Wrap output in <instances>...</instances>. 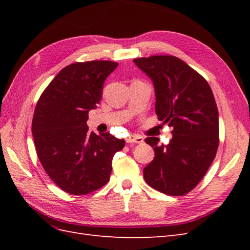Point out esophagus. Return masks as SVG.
Instances as JSON below:
<instances>
[{
    "instance_id": "1",
    "label": "esophagus",
    "mask_w": 250,
    "mask_h": 250,
    "mask_svg": "<svg viewBox=\"0 0 250 250\" xmlns=\"http://www.w3.org/2000/svg\"><path fill=\"white\" fill-rule=\"evenodd\" d=\"M126 142L129 143V144H133V143H137V144H142L144 142L143 138L140 137V135H137V134H130L129 137H128L126 139Z\"/></svg>"
}]
</instances>
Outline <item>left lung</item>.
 <instances>
[{
  "instance_id": "obj_1",
  "label": "left lung",
  "mask_w": 250,
  "mask_h": 250,
  "mask_svg": "<svg viewBox=\"0 0 250 250\" xmlns=\"http://www.w3.org/2000/svg\"><path fill=\"white\" fill-rule=\"evenodd\" d=\"M153 81L155 112L172 127L168 145L146 138L154 160L144 168V178L155 190L171 196L191 192L206 175L219 146V115L208 81L184 60L172 55L133 59Z\"/></svg>"
}]
</instances>
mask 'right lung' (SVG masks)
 <instances>
[{"label": "right lung", "instance_id": "1", "mask_svg": "<svg viewBox=\"0 0 250 250\" xmlns=\"http://www.w3.org/2000/svg\"><path fill=\"white\" fill-rule=\"evenodd\" d=\"M118 64L93 60L66 65L37 101L32 120L37 156L49 177L69 194L86 195L106 185L112 157L125 146L109 132H90L86 124L104 80Z\"/></svg>", "mask_w": 250, "mask_h": 250}]
</instances>
